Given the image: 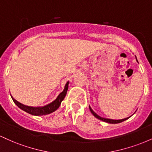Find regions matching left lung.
I'll return each mask as SVG.
<instances>
[{
	"label": "left lung",
	"mask_w": 152,
	"mask_h": 152,
	"mask_svg": "<svg viewBox=\"0 0 152 152\" xmlns=\"http://www.w3.org/2000/svg\"><path fill=\"white\" fill-rule=\"evenodd\" d=\"M136 59H137V57H136ZM137 62H138V61H137ZM89 109H90L91 112L92 113V114H93L94 116H95L96 118H98V119H99V120H102V121H103L107 122V123H110V124H118V123H121V122L125 121V120L128 119V118H129V117H127V118H123V119H119V120H114V119H110V118H105L101 117V116H99L98 114H96V113L94 112L93 110H92V109L90 107V106H89Z\"/></svg>",
	"instance_id": "1"
}]
</instances>
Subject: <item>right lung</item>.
I'll list each match as a JSON object with an SVG mask.
<instances>
[{
    "label": "right lung",
    "instance_id": "1",
    "mask_svg": "<svg viewBox=\"0 0 152 152\" xmlns=\"http://www.w3.org/2000/svg\"><path fill=\"white\" fill-rule=\"evenodd\" d=\"M69 81H68L67 83H66L64 91L59 94L58 97L56 99V100H54L53 102L50 103L48 105L41 106V107H33V106L23 105V104H20V102H17V101L13 99L12 96L11 97L15 104H16L20 109L23 110L24 111L28 113V114H30L31 115H34V116H43V115L49 114L50 113L53 112L56 110L58 109V107L61 105V103L63 100H64V98H65L66 93H67L68 88H69Z\"/></svg>",
    "mask_w": 152,
    "mask_h": 152
}]
</instances>
